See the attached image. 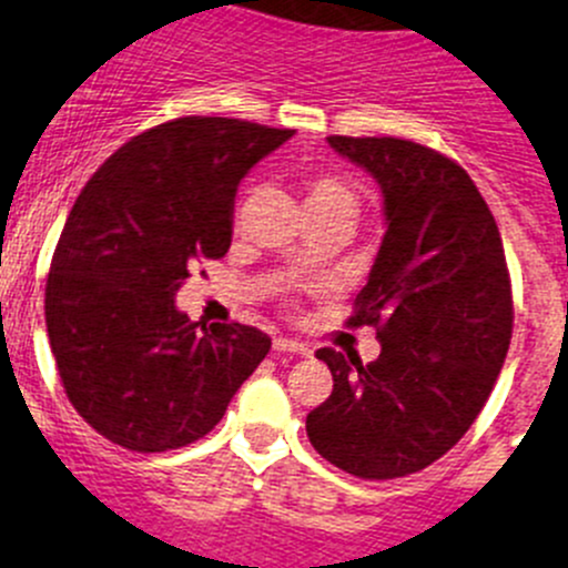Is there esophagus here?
Returning a JSON list of instances; mask_svg holds the SVG:
<instances>
[{"label":"esophagus","mask_w":568,"mask_h":568,"mask_svg":"<svg viewBox=\"0 0 568 568\" xmlns=\"http://www.w3.org/2000/svg\"><path fill=\"white\" fill-rule=\"evenodd\" d=\"M274 349H277V353H294V356H308L311 353L308 344H302L296 342V338H285V336L274 338Z\"/></svg>","instance_id":"esophagus-1"}]
</instances>
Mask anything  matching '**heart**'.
<instances>
[{"label": "heart", "instance_id": "obj_1", "mask_svg": "<svg viewBox=\"0 0 568 568\" xmlns=\"http://www.w3.org/2000/svg\"><path fill=\"white\" fill-rule=\"evenodd\" d=\"M305 210L308 212H347L356 215L358 199L344 179L331 173H314L305 179Z\"/></svg>", "mask_w": 568, "mask_h": 568}]
</instances>
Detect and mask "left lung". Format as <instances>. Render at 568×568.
Listing matches in <instances>:
<instances>
[{
	"label": "left lung",
	"instance_id": "obj_1",
	"mask_svg": "<svg viewBox=\"0 0 568 568\" xmlns=\"http://www.w3.org/2000/svg\"><path fill=\"white\" fill-rule=\"evenodd\" d=\"M384 195V241L347 325H373L381 356L322 347L333 392L305 420L316 452L362 479L443 457L490 397L513 336L505 246L468 173L395 136H327Z\"/></svg>",
	"mask_w": 568,
	"mask_h": 568
}]
</instances>
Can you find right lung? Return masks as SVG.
I'll use <instances>...</instances> for the list:
<instances>
[{
    "label": "right lung",
    "mask_w": 568,
    "mask_h": 568,
    "mask_svg": "<svg viewBox=\"0 0 568 568\" xmlns=\"http://www.w3.org/2000/svg\"><path fill=\"white\" fill-rule=\"evenodd\" d=\"M291 129L179 116L125 142L89 179L63 224L44 316L78 415L129 452L195 443L272 349L248 325H199L176 291L224 257L241 179Z\"/></svg>",
    "instance_id": "1"
}]
</instances>
